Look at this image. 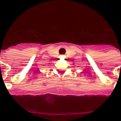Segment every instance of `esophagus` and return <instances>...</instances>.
Segmentation results:
<instances>
[{"instance_id":"34e87169","label":"esophagus","mask_w":121,"mask_h":121,"mask_svg":"<svg viewBox=\"0 0 121 121\" xmlns=\"http://www.w3.org/2000/svg\"><path fill=\"white\" fill-rule=\"evenodd\" d=\"M60 57H65V55H60Z\"/></svg>"}]
</instances>
